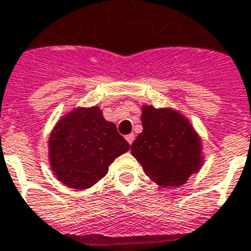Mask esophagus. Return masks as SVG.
I'll return each mask as SVG.
<instances>
[{"label":"esophagus","mask_w":251,"mask_h":251,"mask_svg":"<svg viewBox=\"0 0 251 251\" xmlns=\"http://www.w3.org/2000/svg\"><path fill=\"white\" fill-rule=\"evenodd\" d=\"M126 139H127V142L131 145L134 142V139H135V135L134 134H128V135H126Z\"/></svg>","instance_id":"obj_1"}]
</instances>
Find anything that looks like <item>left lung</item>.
I'll return each instance as SVG.
<instances>
[{
  "label": "left lung",
  "mask_w": 251,
  "mask_h": 251,
  "mask_svg": "<svg viewBox=\"0 0 251 251\" xmlns=\"http://www.w3.org/2000/svg\"><path fill=\"white\" fill-rule=\"evenodd\" d=\"M144 131L131 153L148 176L161 186L185 184L201 166V142L182 114L171 109L142 107Z\"/></svg>",
  "instance_id": "obj_1"
}]
</instances>
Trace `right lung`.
I'll return each mask as SVG.
<instances>
[{"mask_svg":"<svg viewBox=\"0 0 251 251\" xmlns=\"http://www.w3.org/2000/svg\"><path fill=\"white\" fill-rule=\"evenodd\" d=\"M129 144L106 122L98 106L78 107L66 114L50 137V164L62 184L85 189L107 174Z\"/></svg>","mask_w":251,"mask_h":251,"instance_id":"add662e5","label":"right lung"}]
</instances>
